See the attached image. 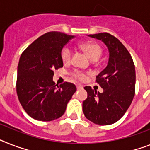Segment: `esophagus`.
Returning <instances> with one entry per match:
<instances>
[{
  "label": "esophagus",
  "instance_id": "obj_1",
  "mask_svg": "<svg viewBox=\"0 0 150 150\" xmlns=\"http://www.w3.org/2000/svg\"><path fill=\"white\" fill-rule=\"evenodd\" d=\"M76 87H77V89H82L83 88V86H81V85H77Z\"/></svg>",
  "mask_w": 150,
  "mask_h": 150
}]
</instances>
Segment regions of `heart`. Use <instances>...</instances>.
Instances as JSON below:
<instances>
[{"mask_svg": "<svg viewBox=\"0 0 150 150\" xmlns=\"http://www.w3.org/2000/svg\"><path fill=\"white\" fill-rule=\"evenodd\" d=\"M79 47L83 50L86 54L88 55L92 60H97L100 58L103 54V48L98 43L94 41H86L79 45ZM72 51L71 47L68 45H65L62 47L61 51V58L64 63L69 62L71 59ZM70 75L74 79H77L79 81H84L86 79V73L79 69H74L71 71Z\"/></svg>", "mask_w": 150, "mask_h": 150, "instance_id": "heart-1", "label": "heart"}]
</instances>
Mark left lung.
I'll use <instances>...</instances> for the list:
<instances>
[{
    "mask_svg": "<svg viewBox=\"0 0 150 150\" xmlns=\"http://www.w3.org/2000/svg\"><path fill=\"white\" fill-rule=\"evenodd\" d=\"M103 41L109 52L106 68L96 76L103 88L100 93L90 86L84 88L88 97L82 103L84 115L95 124L116 122L126 113L135 96L136 71L132 56L118 38L109 33L89 35Z\"/></svg>",
    "mask_w": 150,
    "mask_h": 150,
    "instance_id": "obj_1",
    "label": "left lung"
}]
</instances>
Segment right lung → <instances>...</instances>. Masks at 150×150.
I'll use <instances>...</instances> for the list:
<instances>
[{
	"mask_svg": "<svg viewBox=\"0 0 150 150\" xmlns=\"http://www.w3.org/2000/svg\"><path fill=\"white\" fill-rule=\"evenodd\" d=\"M74 36L50 31L40 36L24 50L18 66L17 94L23 109L31 118L52 121L60 118L76 91L70 82L58 86L52 78L63 67L61 51Z\"/></svg>",
	"mask_w": 150,
	"mask_h": 150,
	"instance_id": "right-lung-1",
	"label": "right lung"
}]
</instances>
